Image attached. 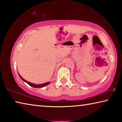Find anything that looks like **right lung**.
Segmentation results:
<instances>
[{
	"label": "right lung",
	"instance_id": "obj_1",
	"mask_svg": "<svg viewBox=\"0 0 122 122\" xmlns=\"http://www.w3.org/2000/svg\"><path fill=\"white\" fill-rule=\"evenodd\" d=\"M19 75L20 77L21 78V79L22 80H23L24 82H26V83H27V84H28L30 86H32V87H33V88H42V87H44V86H46L47 85H48V84L50 83V82H46V83H43V84H34V83H30V82L27 81L26 80H24V78H22L21 76L19 75Z\"/></svg>",
	"mask_w": 122,
	"mask_h": 122
}]
</instances>
